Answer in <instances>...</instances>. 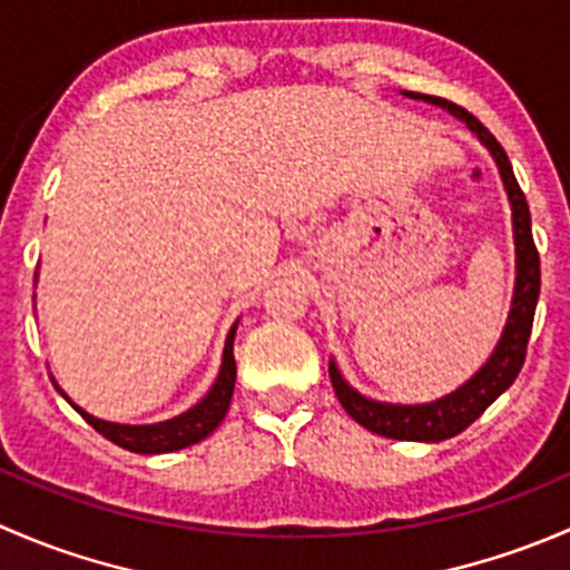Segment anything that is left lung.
<instances>
[{
    "label": "left lung",
    "instance_id": "8db88e82",
    "mask_svg": "<svg viewBox=\"0 0 570 570\" xmlns=\"http://www.w3.org/2000/svg\"><path fill=\"white\" fill-rule=\"evenodd\" d=\"M411 99L430 101V105H439L450 109L455 118H461L471 131L482 140V146H488V151L493 154L499 165V174H502L504 189H508L510 206H513V237H515V292H513V308H510L508 325H504L502 338H499L497 350L488 358V364L471 377L469 383H463L458 392L450 396H441V400L428 402V405H389V402H375L361 396L355 389H350L344 383V377L338 375L336 364L331 361L327 372H331L333 392H336L338 402H342L344 411L361 424V428L372 430V433L383 435V439H396V441H444L452 435L463 433L474 419H480L485 413V407L497 400L499 394L508 392L513 386V381L519 377L521 366L527 358V344H530L532 333V320H534V306H538L540 295V256L534 248L532 239V217L530 206H527L524 193H521L519 181H515L513 165H510L508 154L499 146L497 137L469 112V109L458 107L455 101H446L441 96H422V94H407Z\"/></svg>",
    "mask_w": 570,
    "mask_h": 570
}]
</instances>
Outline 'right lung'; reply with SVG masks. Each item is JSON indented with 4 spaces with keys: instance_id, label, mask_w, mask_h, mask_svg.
I'll use <instances>...</instances> for the list:
<instances>
[{
    "instance_id": "add662e5",
    "label": "right lung",
    "mask_w": 570,
    "mask_h": 570,
    "mask_svg": "<svg viewBox=\"0 0 570 570\" xmlns=\"http://www.w3.org/2000/svg\"><path fill=\"white\" fill-rule=\"evenodd\" d=\"M234 333H237V325L228 331L226 350H223L220 375H217L212 392L206 394L198 405L189 407L187 413H181V416L168 419V422H159V424H140V428H131V424L105 422V419H96L90 416V413H85L82 407L77 405L73 407L82 413V419L96 430V433H101L105 439L112 441V444L124 446V450L140 452V455H163V452H176V450H184V446L198 444V441H204L206 435L215 433L217 424H220L223 416L228 413V405H232L234 383H237Z\"/></svg>"
}]
</instances>
